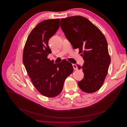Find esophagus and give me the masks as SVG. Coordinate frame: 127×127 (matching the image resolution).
Here are the masks:
<instances>
[{"instance_id": "1", "label": "esophagus", "mask_w": 127, "mask_h": 127, "mask_svg": "<svg viewBox=\"0 0 127 127\" xmlns=\"http://www.w3.org/2000/svg\"><path fill=\"white\" fill-rule=\"evenodd\" d=\"M72 67H73V68H74V70L78 69V67L76 66V64H72Z\"/></svg>"}]
</instances>
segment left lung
<instances>
[{"mask_svg":"<svg viewBox=\"0 0 127 127\" xmlns=\"http://www.w3.org/2000/svg\"><path fill=\"white\" fill-rule=\"evenodd\" d=\"M60 27L74 49H79L85 62L82 69L83 79L78 82L79 88L88 93L100 88L107 75L111 63L107 43L104 35L86 18L80 16L62 18Z\"/></svg>","mask_w":127,"mask_h":127,"instance_id":"1","label":"left lung"}]
</instances>
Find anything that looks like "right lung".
Returning <instances> with one entry per match:
<instances>
[{
  "mask_svg": "<svg viewBox=\"0 0 127 127\" xmlns=\"http://www.w3.org/2000/svg\"><path fill=\"white\" fill-rule=\"evenodd\" d=\"M60 20H48L38 24L28 37L23 55V62L34 86L49 97L61 93L65 79L73 71L72 64L66 60L54 64L47 58L51 53L49 40L59 28Z\"/></svg>",
  "mask_w": 127,
  "mask_h": 127,
  "instance_id": "right-lung-1",
  "label": "right lung"
}]
</instances>
